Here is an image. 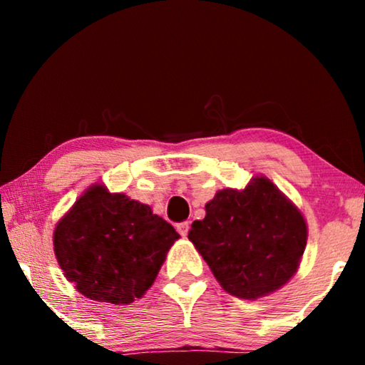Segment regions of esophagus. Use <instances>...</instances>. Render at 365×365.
I'll list each match as a JSON object with an SVG mask.
<instances>
[{
    "mask_svg": "<svg viewBox=\"0 0 365 365\" xmlns=\"http://www.w3.org/2000/svg\"><path fill=\"white\" fill-rule=\"evenodd\" d=\"M188 230H190V222H180V224L177 225V232L183 235V237L188 233Z\"/></svg>",
    "mask_w": 365,
    "mask_h": 365,
    "instance_id": "1",
    "label": "esophagus"
}]
</instances>
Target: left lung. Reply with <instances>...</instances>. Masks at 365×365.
I'll list each match as a JSON object with an SVG mask.
<instances>
[{
  "label": "left lung",
  "instance_id": "left-lung-1",
  "mask_svg": "<svg viewBox=\"0 0 365 365\" xmlns=\"http://www.w3.org/2000/svg\"><path fill=\"white\" fill-rule=\"evenodd\" d=\"M222 288L256 299L292 279L306 248L304 217L274 183L256 177L245 190H220L188 232Z\"/></svg>",
  "mask_w": 365,
  "mask_h": 365
}]
</instances>
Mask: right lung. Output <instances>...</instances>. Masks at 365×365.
<instances>
[{
    "label": "right lung",
    "instance_id": "obj_1",
    "mask_svg": "<svg viewBox=\"0 0 365 365\" xmlns=\"http://www.w3.org/2000/svg\"><path fill=\"white\" fill-rule=\"evenodd\" d=\"M180 235L151 207L95 185L54 230V252L86 298L128 304L153 285Z\"/></svg>",
    "mask_w": 365,
    "mask_h": 365
}]
</instances>
